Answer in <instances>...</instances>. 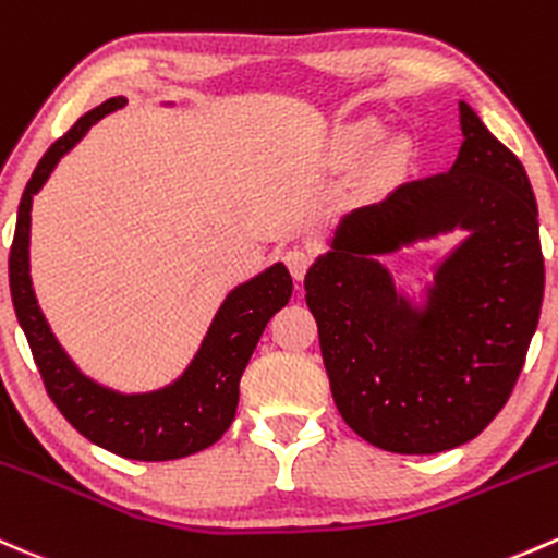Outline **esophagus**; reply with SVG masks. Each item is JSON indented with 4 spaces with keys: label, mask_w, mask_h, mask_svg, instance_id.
Here are the masks:
<instances>
[{
    "label": "esophagus",
    "mask_w": 558,
    "mask_h": 558,
    "mask_svg": "<svg viewBox=\"0 0 558 558\" xmlns=\"http://www.w3.org/2000/svg\"><path fill=\"white\" fill-rule=\"evenodd\" d=\"M283 262H286V267H289V272L293 275V278L304 280V275H307V269L312 265V254H310V251H304V248H291V251H286Z\"/></svg>",
    "instance_id": "obj_1"
}]
</instances>
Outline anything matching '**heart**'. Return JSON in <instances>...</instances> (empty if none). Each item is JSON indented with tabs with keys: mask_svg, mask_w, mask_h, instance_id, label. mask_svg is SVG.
Here are the masks:
<instances>
[{
	"mask_svg": "<svg viewBox=\"0 0 558 558\" xmlns=\"http://www.w3.org/2000/svg\"><path fill=\"white\" fill-rule=\"evenodd\" d=\"M378 132H381V130H378V121H373V119L354 121V124H349V126H344V130H341L339 143H341V148L357 150V148H365V145H371L373 140L378 137ZM389 156L391 158L402 156V145L400 143L391 145Z\"/></svg>",
	"mask_w": 558,
	"mask_h": 558,
	"instance_id": "obj_1",
	"label": "heart"
}]
</instances>
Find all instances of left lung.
Here are the masks:
<instances>
[{
  "label": "left lung",
  "mask_w": 558,
  "mask_h": 558,
  "mask_svg": "<svg viewBox=\"0 0 558 558\" xmlns=\"http://www.w3.org/2000/svg\"><path fill=\"white\" fill-rule=\"evenodd\" d=\"M458 110L450 171L347 214L304 278L341 418L400 456L485 432L517 387L546 286L527 171L466 102ZM456 227L470 238L440 266L427 307L410 308L375 256Z\"/></svg>",
  "instance_id": "left-lung-1"
}]
</instances>
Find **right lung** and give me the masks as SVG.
I'll return each mask as SVG.
<instances>
[{
    "instance_id": "right-lung-1",
    "label": "right lung",
    "mask_w": 558,
    "mask_h": 558,
    "mask_svg": "<svg viewBox=\"0 0 558 558\" xmlns=\"http://www.w3.org/2000/svg\"><path fill=\"white\" fill-rule=\"evenodd\" d=\"M124 97L84 113L41 156L17 206L15 238L10 246V293L17 323L26 333L47 395L65 421L89 442L132 461H174L211 448L228 432L238 410V387L269 317L291 299L289 269L272 265L225 299L209 333L190 368L167 389L150 395H119L89 381L54 341L28 275L31 198L45 185L54 163L69 153L92 124L124 106Z\"/></svg>"
}]
</instances>
